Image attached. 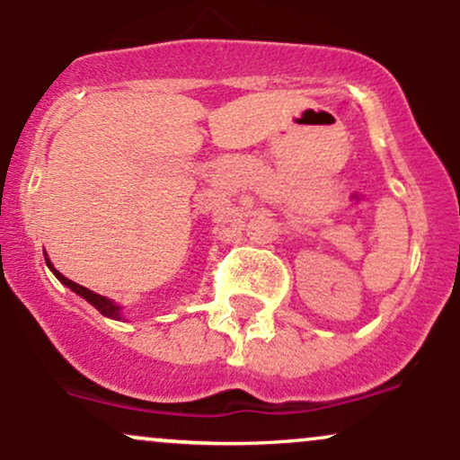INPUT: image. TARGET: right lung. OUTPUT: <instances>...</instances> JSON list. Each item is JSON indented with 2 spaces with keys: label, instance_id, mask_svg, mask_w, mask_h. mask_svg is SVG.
<instances>
[{
  "label": "right lung",
  "instance_id": "obj_1",
  "mask_svg": "<svg viewBox=\"0 0 460 460\" xmlns=\"http://www.w3.org/2000/svg\"><path fill=\"white\" fill-rule=\"evenodd\" d=\"M45 261H47V266H49V270L54 272L56 277H58V281H60V283H65L68 289H73V292L79 294V296H82V298H86L88 303H91L94 309H97V311H102V314L105 315V318H112V320H123V315H120V307H119V305L114 303V300L105 298V296H102V294H94L93 289H88V288H82V285H79V283L71 281V279H66L65 274H60V272L56 270V268H54V263L49 261V257H45Z\"/></svg>",
  "mask_w": 460,
  "mask_h": 460
}]
</instances>
